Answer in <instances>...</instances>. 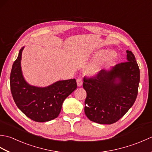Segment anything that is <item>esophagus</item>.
I'll return each instance as SVG.
<instances>
[{
    "instance_id": "1",
    "label": "esophagus",
    "mask_w": 152,
    "mask_h": 152,
    "mask_svg": "<svg viewBox=\"0 0 152 152\" xmlns=\"http://www.w3.org/2000/svg\"><path fill=\"white\" fill-rule=\"evenodd\" d=\"M76 82H77V85H78V87H80L81 86H82L83 83V81L82 78H78L76 80Z\"/></svg>"
}]
</instances>
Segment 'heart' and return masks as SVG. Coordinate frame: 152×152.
<instances>
[{"label":"heart","mask_w":152,"mask_h":152,"mask_svg":"<svg viewBox=\"0 0 152 152\" xmlns=\"http://www.w3.org/2000/svg\"><path fill=\"white\" fill-rule=\"evenodd\" d=\"M102 54H103V51H100V52H99L97 54H96V56H101ZM113 57H114V53H113L112 51H108V52H106L104 56H103L102 59L98 63L93 64V66H91L89 68V72L91 74L96 72L100 69V68H101L102 64L109 62L110 61H111Z\"/></svg>","instance_id":"obj_1"}]
</instances>
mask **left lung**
<instances>
[{
    "label": "left lung",
    "mask_w": 152,
    "mask_h": 152,
    "mask_svg": "<svg viewBox=\"0 0 152 152\" xmlns=\"http://www.w3.org/2000/svg\"><path fill=\"white\" fill-rule=\"evenodd\" d=\"M127 61L110 70H101L95 76L83 78L87 93L84 111L90 120L112 124L129 110L138 95L140 70L134 54L127 51Z\"/></svg>",
    "instance_id": "8db88e82"
}]
</instances>
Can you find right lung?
<instances>
[{
	"label": "right lung",
	"instance_id": "obj_1",
	"mask_svg": "<svg viewBox=\"0 0 152 152\" xmlns=\"http://www.w3.org/2000/svg\"><path fill=\"white\" fill-rule=\"evenodd\" d=\"M12 65L10 73V89L19 109L32 120L46 122L56 118L63 102L77 88L75 79L58 81L46 88L32 86L22 75L21 59L22 51Z\"/></svg>",
	"mask_w": 152,
	"mask_h": 152
}]
</instances>
